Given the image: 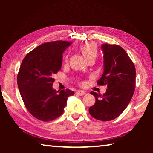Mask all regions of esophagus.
Instances as JSON below:
<instances>
[{
	"label": "esophagus",
	"instance_id": "34e87169",
	"mask_svg": "<svg viewBox=\"0 0 153 153\" xmlns=\"http://www.w3.org/2000/svg\"><path fill=\"white\" fill-rule=\"evenodd\" d=\"M76 95H80V96H83L85 95V92L83 91H76Z\"/></svg>",
	"mask_w": 153,
	"mask_h": 153
}]
</instances>
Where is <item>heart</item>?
<instances>
[{"mask_svg":"<svg viewBox=\"0 0 153 153\" xmlns=\"http://www.w3.org/2000/svg\"><path fill=\"white\" fill-rule=\"evenodd\" d=\"M80 51L88 62L91 60H95L97 57L98 49L95 43L89 42L83 45L80 48Z\"/></svg>","mask_w":153,"mask_h":153,"instance_id":"obj_1","label":"heart"}]
</instances>
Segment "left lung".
I'll return each mask as SVG.
<instances>
[{
    "mask_svg": "<svg viewBox=\"0 0 153 153\" xmlns=\"http://www.w3.org/2000/svg\"><path fill=\"white\" fill-rule=\"evenodd\" d=\"M104 72L97 81L107 85L103 95L91 92L95 103L89 108L91 116L102 121L112 120L122 114L134 93L136 70L132 60L120 46L104 44Z\"/></svg>",
    "mask_w": 153,
    "mask_h": 153,
    "instance_id": "obj_1",
    "label": "left lung"
}]
</instances>
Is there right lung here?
<instances>
[{
	"instance_id": "right-lung-1",
	"label": "right lung",
	"mask_w": 153,
	"mask_h": 153,
	"mask_svg": "<svg viewBox=\"0 0 153 153\" xmlns=\"http://www.w3.org/2000/svg\"><path fill=\"white\" fill-rule=\"evenodd\" d=\"M72 42H45L27 54L17 74V85L24 105L35 118L51 121L63 114L69 89L56 91L52 85L53 75L62 66V53Z\"/></svg>"
}]
</instances>
